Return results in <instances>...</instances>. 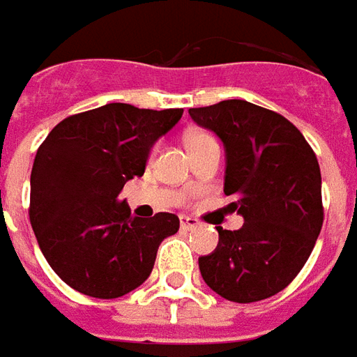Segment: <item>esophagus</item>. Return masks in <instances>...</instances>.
I'll list each match as a JSON object with an SVG mask.
<instances>
[{"label":"esophagus","mask_w":357,"mask_h":357,"mask_svg":"<svg viewBox=\"0 0 357 357\" xmlns=\"http://www.w3.org/2000/svg\"><path fill=\"white\" fill-rule=\"evenodd\" d=\"M179 225H181V229L189 231V229H195V227L199 225V222H197V220H193V218H189V216H179Z\"/></svg>","instance_id":"34e87169"}]
</instances>
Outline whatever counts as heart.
Listing matches in <instances>:
<instances>
[{
	"instance_id": "b5f03b06",
	"label": "heart",
	"mask_w": 357,
	"mask_h": 357,
	"mask_svg": "<svg viewBox=\"0 0 357 357\" xmlns=\"http://www.w3.org/2000/svg\"><path fill=\"white\" fill-rule=\"evenodd\" d=\"M212 137H210L208 133H201V132H195V133H189L185 137V143H187V149L191 151L195 147H201V145H206V143H212Z\"/></svg>"
}]
</instances>
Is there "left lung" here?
I'll use <instances>...</instances> for the list:
<instances>
[{
    "label": "left lung",
    "instance_id": "1",
    "mask_svg": "<svg viewBox=\"0 0 357 357\" xmlns=\"http://www.w3.org/2000/svg\"><path fill=\"white\" fill-rule=\"evenodd\" d=\"M195 122L222 139L224 193L245 224L216 227L214 252L199 258L204 283L239 304L283 291L314 250L323 225L321 172L296 126L241 99L189 109Z\"/></svg>",
    "mask_w": 357,
    "mask_h": 357
}]
</instances>
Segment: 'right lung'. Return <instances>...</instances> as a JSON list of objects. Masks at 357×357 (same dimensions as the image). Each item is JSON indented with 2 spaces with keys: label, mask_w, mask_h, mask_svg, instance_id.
Returning <instances> with one entry per match:
<instances>
[{
  "label": "right lung",
  "mask_w": 357,
  "mask_h": 357,
  "mask_svg": "<svg viewBox=\"0 0 357 357\" xmlns=\"http://www.w3.org/2000/svg\"><path fill=\"white\" fill-rule=\"evenodd\" d=\"M181 114L109 102L65 118L40 145L30 224L47 264L74 291L124 296L151 275L160 243L178 233L176 214L135 218L118 195L143 176L153 145Z\"/></svg>",
  "instance_id": "right-lung-1"
}]
</instances>
